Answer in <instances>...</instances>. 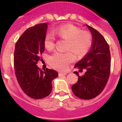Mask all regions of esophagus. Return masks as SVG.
Returning <instances> with one entry per match:
<instances>
[{"mask_svg":"<svg viewBox=\"0 0 122 122\" xmlns=\"http://www.w3.org/2000/svg\"><path fill=\"white\" fill-rule=\"evenodd\" d=\"M67 74L66 73H59V77H62V76H64V75H66Z\"/></svg>","mask_w":122,"mask_h":122,"instance_id":"obj_1","label":"esophagus"}]
</instances>
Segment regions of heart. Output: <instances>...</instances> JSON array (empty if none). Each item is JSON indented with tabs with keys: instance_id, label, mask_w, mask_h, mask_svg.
<instances>
[{
	"instance_id": "1",
	"label": "heart",
	"mask_w": 122,
	"mask_h": 122,
	"mask_svg": "<svg viewBox=\"0 0 122 122\" xmlns=\"http://www.w3.org/2000/svg\"><path fill=\"white\" fill-rule=\"evenodd\" d=\"M55 33L60 38L67 41L66 51H71L76 56L86 54L92 45V38L88 32H82L72 25H65L55 29ZM54 35L52 33H47L44 39V45L46 49L52 50L54 48ZM74 60V56L71 52H56L50 56L49 61L52 66L59 70H66L68 65Z\"/></svg>"
}]
</instances>
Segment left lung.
Segmentation results:
<instances>
[{"label":"left lung","mask_w":122,"mask_h":122,"mask_svg":"<svg viewBox=\"0 0 122 122\" xmlns=\"http://www.w3.org/2000/svg\"><path fill=\"white\" fill-rule=\"evenodd\" d=\"M92 35V46L84 57L79 61L74 68L86 70L83 76L74 71L78 81L71 87L73 93L79 98L90 100L102 92L107 84L111 71L109 46L101 33L86 25Z\"/></svg>","instance_id":"1"}]
</instances>
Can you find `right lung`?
<instances>
[{
    "mask_svg": "<svg viewBox=\"0 0 122 122\" xmlns=\"http://www.w3.org/2000/svg\"><path fill=\"white\" fill-rule=\"evenodd\" d=\"M48 24H38L29 28L20 36L15 45L14 66L18 84L29 97L41 99L52 91V81L57 72L46 68L43 71L36 64L45 51L44 39Z\"/></svg>",
    "mask_w": 122,
    "mask_h": 122,
    "instance_id": "obj_1",
    "label": "right lung"
}]
</instances>
